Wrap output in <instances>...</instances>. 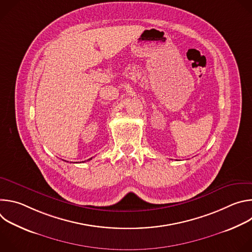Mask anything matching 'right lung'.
Returning a JSON list of instances; mask_svg holds the SVG:
<instances>
[{"label":"right lung","instance_id":"right-lung-1","mask_svg":"<svg viewBox=\"0 0 252 252\" xmlns=\"http://www.w3.org/2000/svg\"><path fill=\"white\" fill-rule=\"evenodd\" d=\"M91 159H92V158H89L88 160H91ZM85 161H87V160H85ZM83 162H84V161H83Z\"/></svg>","mask_w":252,"mask_h":252}]
</instances>
